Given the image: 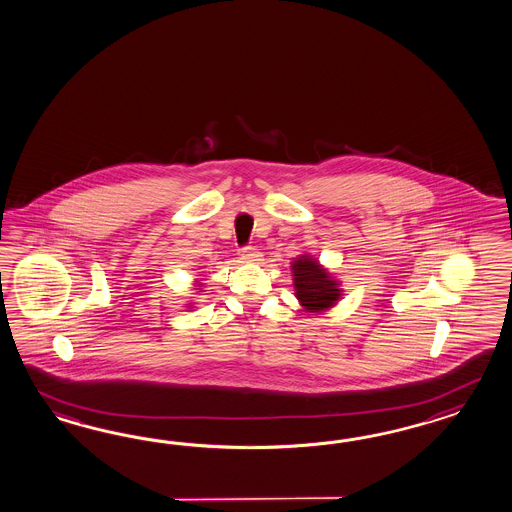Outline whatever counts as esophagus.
<instances>
[{"instance_id":"34e87169","label":"esophagus","mask_w":512,"mask_h":512,"mask_svg":"<svg viewBox=\"0 0 512 512\" xmlns=\"http://www.w3.org/2000/svg\"><path fill=\"white\" fill-rule=\"evenodd\" d=\"M240 257L248 263H257V261H261L263 255L259 251H255V248H244L240 251Z\"/></svg>"}]
</instances>
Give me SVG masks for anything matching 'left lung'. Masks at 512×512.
Wrapping results in <instances>:
<instances>
[{"mask_svg":"<svg viewBox=\"0 0 512 512\" xmlns=\"http://www.w3.org/2000/svg\"><path fill=\"white\" fill-rule=\"evenodd\" d=\"M294 296L307 313H324L341 300V281L313 255L302 253L291 263Z\"/></svg>","mask_w":512,"mask_h":512,"instance_id":"1","label":"left lung"}]
</instances>
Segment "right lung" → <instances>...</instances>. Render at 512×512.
Here are the masks:
<instances>
[{"instance_id": "obj_1", "label": "right lung", "mask_w": 512, "mask_h": 512, "mask_svg": "<svg viewBox=\"0 0 512 512\" xmlns=\"http://www.w3.org/2000/svg\"><path fill=\"white\" fill-rule=\"evenodd\" d=\"M203 285H205V283H203V279H197V281H195V287H197L195 291L203 292L201 291V287H203ZM186 307H190V309H192V304H186Z\"/></svg>"}]
</instances>
